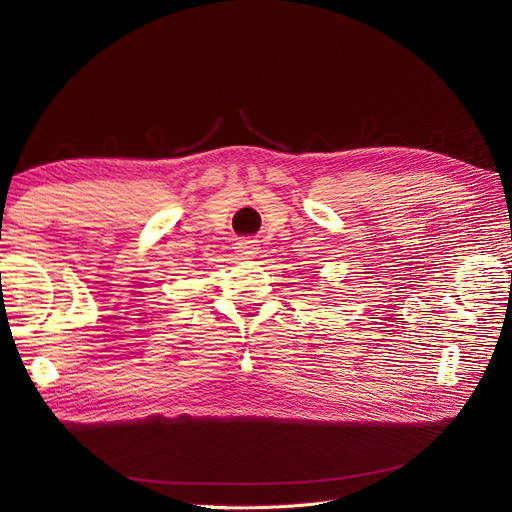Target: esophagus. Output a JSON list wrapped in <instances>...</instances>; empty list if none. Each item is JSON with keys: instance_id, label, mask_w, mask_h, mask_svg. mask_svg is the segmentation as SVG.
Returning a JSON list of instances; mask_svg holds the SVG:
<instances>
[{"instance_id": "34e87169", "label": "esophagus", "mask_w": 512, "mask_h": 512, "mask_svg": "<svg viewBox=\"0 0 512 512\" xmlns=\"http://www.w3.org/2000/svg\"><path fill=\"white\" fill-rule=\"evenodd\" d=\"M235 250H237V252H239V256H243V258H254V256L260 252V247H258V241H252V239H241V241H237Z\"/></svg>"}]
</instances>
